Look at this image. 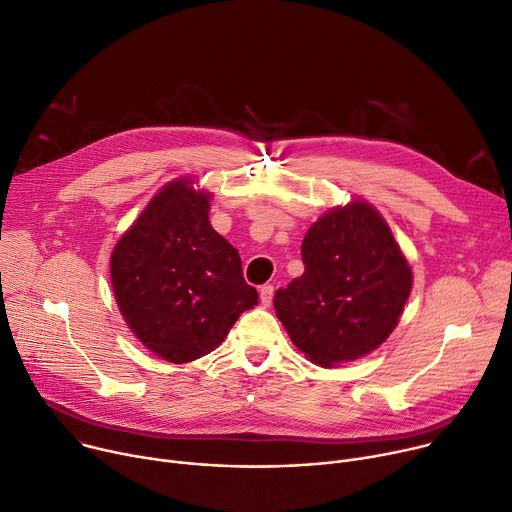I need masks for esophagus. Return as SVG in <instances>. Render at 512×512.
Here are the masks:
<instances>
[{"mask_svg":"<svg viewBox=\"0 0 512 512\" xmlns=\"http://www.w3.org/2000/svg\"><path fill=\"white\" fill-rule=\"evenodd\" d=\"M259 300H261V304L263 306H269L271 304V300H273V286H261V290H259Z\"/></svg>","mask_w":512,"mask_h":512,"instance_id":"1","label":"esophagus"}]
</instances>
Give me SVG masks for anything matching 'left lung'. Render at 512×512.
<instances>
[{"label":"left lung","instance_id":"8db88e82","mask_svg":"<svg viewBox=\"0 0 512 512\" xmlns=\"http://www.w3.org/2000/svg\"><path fill=\"white\" fill-rule=\"evenodd\" d=\"M304 273L277 290L275 314L316 365L378 349L396 329L412 271L382 214L363 200L322 214L302 241Z\"/></svg>","mask_w":512,"mask_h":512}]
</instances>
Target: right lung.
<instances>
[{
  "label": "right lung",
  "mask_w": 512,
  "mask_h": 512,
  "mask_svg": "<svg viewBox=\"0 0 512 512\" xmlns=\"http://www.w3.org/2000/svg\"><path fill=\"white\" fill-rule=\"evenodd\" d=\"M212 194L190 177L167 183L124 232L110 257L118 308L149 351L188 363L214 351L257 306L239 251L208 220Z\"/></svg>",
  "instance_id": "obj_1"
}]
</instances>
